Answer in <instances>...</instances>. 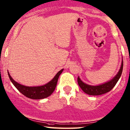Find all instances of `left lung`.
Masks as SVG:
<instances>
[{"instance_id": "obj_1", "label": "left lung", "mask_w": 130, "mask_h": 130, "mask_svg": "<svg viewBox=\"0 0 130 130\" xmlns=\"http://www.w3.org/2000/svg\"><path fill=\"white\" fill-rule=\"evenodd\" d=\"M123 65V64L122 60L121 67H120L119 72L115 76V77L113 78V79H112V80L107 82V83L102 84V85H99V86H91V85H88L87 84L84 83L78 77L77 78L78 84L79 86L82 88V89L83 90L84 92L86 93V94H89V95H99L105 94V93H107L109 91H110L115 86L117 82L119 80L122 73Z\"/></svg>"}]
</instances>
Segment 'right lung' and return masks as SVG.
<instances>
[{
  "label": "right lung",
  "instance_id": "right-lung-1",
  "mask_svg": "<svg viewBox=\"0 0 130 130\" xmlns=\"http://www.w3.org/2000/svg\"><path fill=\"white\" fill-rule=\"evenodd\" d=\"M63 69L59 71L54 78L50 82L47 83L46 85H44L43 86H34V87H29L25 86L24 85H20L18 82H15L10 76V74L8 72L9 78H10L11 82L13 84L14 86L16 88V89L22 93L23 95L25 97L31 99H45L50 96L55 91L57 84L58 78L61 74Z\"/></svg>",
  "mask_w": 130,
  "mask_h": 130
}]
</instances>
